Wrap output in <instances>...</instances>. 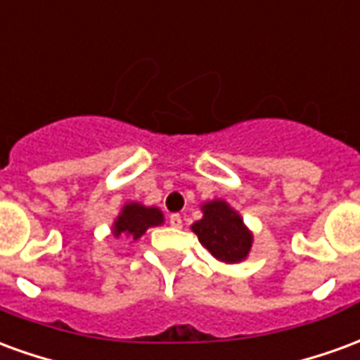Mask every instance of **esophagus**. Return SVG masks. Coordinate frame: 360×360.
<instances>
[{"instance_id": "34e87169", "label": "esophagus", "mask_w": 360, "mask_h": 360, "mask_svg": "<svg viewBox=\"0 0 360 360\" xmlns=\"http://www.w3.org/2000/svg\"><path fill=\"white\" fill-rule=\"evenodd\" d=\"M169 226L175 227V229L183 227V219H181L179 214H172V216H169Z\"/></svg>"}]
</instances>
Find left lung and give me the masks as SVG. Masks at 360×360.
<instances>
[{
    "label": "left lung",
    "instance_id": "obj_1",
    "mask_svg": "<svg viewBox=\"0 0 360 360\" xmlns=\"http://www.w3.org/2000/svg\"><path fill=\"white\" fill-rule=\"evenodd\" d=\"M202 210L204 218L193 226L198 241L221 262L233 264L247 257L252 235L243 226L241 216L221 200L204 204Z\"/></svg>",
    "mask_w": 360,
    "mask_h": 360
}]
</instances>
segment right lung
I'll return each mask as SVG.
<instances>
[{
  "label": "right lung",
  "mask_w": 360,
  "mask_h": 360,
  "mask_svg": "<svg viewBox=\"0 0 360 360\" xmlns=\"http://www.w3.org/2000/svg\"><path fill=\"white\" fill-rule=\"evenodd\" d=\"M164 221V216L158 208H146L142 204H127L121 216L115 219L113 233L131 235L133 239H139L148 227L158 226Z\"/></svg>",
  "instance_id": "obj_1"
}]
</instances>
